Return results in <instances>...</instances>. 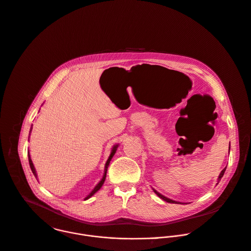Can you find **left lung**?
<instances>
[{
  "label": "left lung",
  "instance_id": "obj_1",
  "mask_svg": "<svg viewBox=\"0 0 251 251\" xmlns=\"http://www.w3.org/2000/svg\"><path fill=\"white\" fill-rule=\"evenodd\" d=\"M229 150H230V148H229ZM226 168L227 167H225L222 171H221V173H220V175H219V177H218V183L220 182V180L222 179V177H223V175H224V173H225V171H226ZM153 190V192L155 193V195H157L161 200H163L164 201H166V202H169V203H181V202H178V201H172V200H170V199H168V198H166V197H164V196H162L161 194H159L157 191H155L154 189H152Z\"/></svg>",
  "mask_w": 251,
  "mask_h": 251
}]
</instances>
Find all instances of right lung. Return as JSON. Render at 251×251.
Instances as JSON below:
<instances>
[{"label":"right lung","mask_w":251,"mask_h":251,"mask_svg":"<svg viewBox=\"0 0 251 251\" xmlns=\"http://www.w3.org/2000/svg\"><path fill=\"white\" fill-rule=\"evenodd\" d=\"M32 129V128H31ZM30 132H31V130H30ZM117 148H118V145H115V146H113V148H112V150H111V152H110V155H109V157H108V159H107V161H106V163H105V165H104V173H103V176H102V178H101V180L99 182V184L94 188V190L88 195V197L85 199V201L86 200H88V199H90L92 196H94L100 188H101V186L103 185V183H104V181H105V177H106V172H107V168H108V165H109V163H110V160H111V158L113 157V155L115 154V152H116V150H117ZM28 160H29V165H30V168H31V170H32V172H33V174H34V176L37 178V173H36V170H35V167H34V165H33V162H32V160H31V157H30V154H29V152H28Z\"/></svg>","instance_id":"1"}]
</instances>
